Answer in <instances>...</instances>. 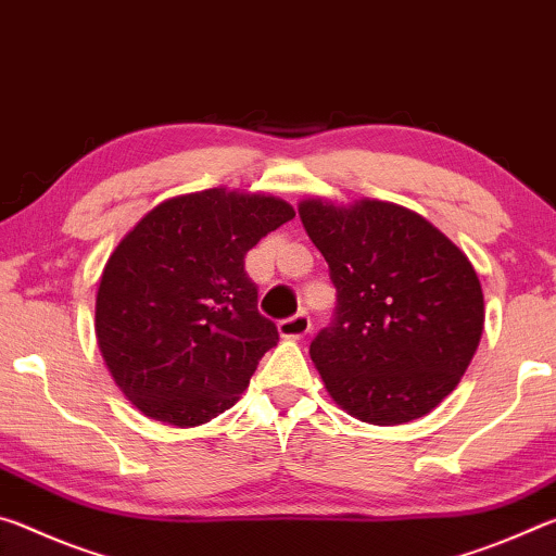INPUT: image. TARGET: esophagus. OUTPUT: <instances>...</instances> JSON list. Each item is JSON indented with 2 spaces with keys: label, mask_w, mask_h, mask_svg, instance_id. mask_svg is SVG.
<instances>
[{
  "label": "esophagus",
  "mask_w": 556,
  "mask_h": 556,
  "mask_svg": "<svg viewBox=\"0 0 556 556\" xmlns=\"http://www.w3.org/2000/svg\"><path fill=\"white\" fill-rule=\"evenodd\" d=\"M311 315L307 313H298L293 317H286V320L278 323V332L283 334L288 340H298V338H305L307 332H311Z\"/></svg>",
  "instance_id": "esophagus-1"
}]
</instances>
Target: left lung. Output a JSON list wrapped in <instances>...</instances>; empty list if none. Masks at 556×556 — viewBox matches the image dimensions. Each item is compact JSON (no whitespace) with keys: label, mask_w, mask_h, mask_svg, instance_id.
<instances>
[{"label":"left lung","mask_w":556,"mask_h":556,"mask_svg":"<svg viewBox=\"0 0 556 556\" xmlns=\"http://www.w3.org/2000/svg\"><path fill=\"white\" fill-rule=\"evenodd\" d=\"M298 214L338 288L332 323L311 342L325 389L375 426L426 416L458 387L483 334L476 268L399 204L305 199Z\"/></svg>","instance_id":"8db88e82"}]
</instances>
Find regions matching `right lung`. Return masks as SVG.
<instances>
[{"label": "right lung", "mask_w": 556, "mask_h": 556, "mask_svg": "<svg viewBox=\"0 0 556 556\" xmlns=\"http://www.w3.org/2000/svg\"><path fill=\"white\" fill-rule=\"evenodd\" d=\"M293 216L283 199L204 189L157 204L117 243L100 276L96 338L144 416L187 429L239 402L278 344L243 258Z\"/></svg>", "instance_id": "add662e5"}]
</instances>
